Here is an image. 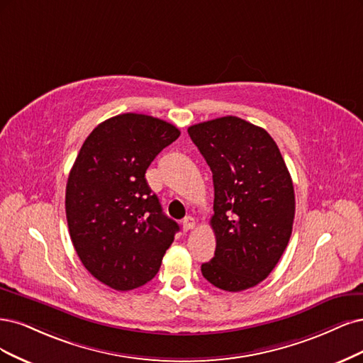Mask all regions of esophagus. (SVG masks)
Masks as SVG:
<instances>
[{
    "label": "esophagus",
    "mask_w": 363,
    "mask_h": 363,
    "mask_svg": "<svg viewBox=\"0 0 363 363\" xmlns=\"http://www.w3.org/2000/svg\"><path fill=\"white\" fill-rule=\"evenodd\" d=\"M194 225H196V221H194L193 217H185V218L182 220V230H184V232H189L190 229L194 228Z\"/></svg>",
    "instance_id": "34e87169"
}]
</instances>
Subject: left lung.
Here are the masks:
<instances>
[{
	"label": "left lung",
	"mask_w": 363,
	"mask_h": 363,
	"mask_svg": "<svg viewBox=\"0 0 363 363\" xmlns=\"http://www.w3.org/2000/svg\"><path fill=\"white\" fill-rule=\"evenodd\" d=\"M214 182V258L202 264L209 284L249 289L273 272L294 223L291 174L272 135L237 116L189 128Z\"/></svg>",
	"instance_id": "obj_1"
}]
</instances>
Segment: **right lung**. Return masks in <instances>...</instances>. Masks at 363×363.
<instances>
[{
    "instance_id": "right-lung-1",
    "label": "right lung",
    "mask_w": 363,
    "mask_h": 363,
    "mask_svg": "<svg viewBox=\"0 0 363 363\" xmlns=\"http://www.w3.org/2000/svg\"><path fill=\"white\" fill-rule=\"evenodd\" d=\"M179 135L169 122L125 113L81 146L66 184V218L81 262L104 285L130 291L158 273L179 226L162 214L145 173Z\"/></svg>"
}]
</instances>
